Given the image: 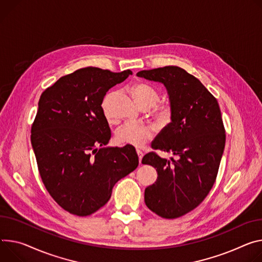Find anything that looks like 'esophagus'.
I'll list each match as a JSON object with an SVG mask.
<instances>
[{
    "label": "esophagus",
    "mask_w": 262,
    "mask_h": 262,
    "mask_svg": "<svg viewBox=\"0 0 262 262\" xmlns=\"http://www.w3.org/2000/svg\"><path fill=\"white\" fill-rule=\"evenodd\" d=\"M137 155H138V158H139V162H140V164H141L142 158H143V152L140 151V150H137Z\"/></svg>",
    "instance_id": "34e87169"
}]
</instances>
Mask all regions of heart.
Here are the masks:
<instances>
[{"instance_id":"1","label":"heart","mask_w":262,"mask_h":262,"mask_svg":"<svg viewBox=\"0 0 262 262\" xmlns=\"http://www.w3.org/2000/svg\"><path fill=\"white\" fill-rule=\"evenodd\" d=\"M132 94L138 104L142 108L149 110L155 106L154 118L160 126H166L169 124L172 119V108L169 104H158L161 99V93L152 85L146 82H137L132 86ZM110 100V94L103 100V111L106 118L110 120V115L107 114V103ZM152 137V130L150 127L142 124L127 123L119 127L116 132L115 138L117 143L121 145H128L136 148H141L145 145Z\"/></svg>"}]
</instances>
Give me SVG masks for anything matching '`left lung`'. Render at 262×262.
Here are the masks:
<instances>
[{
  "mask_svg": "<svg viewBox=\"0 0 262 262\" xmlns=\"http://www.w3.org/2000/svg\"><path fill=\"white\" fill-rule=\"evenodd\" d=\"M137 75L167 90L172 119L151 147L178 156L169 161L152 151L142 159L158 172L155 184L145 189L144 201L159 216L178 219L195 209L215 183L226 143L221 108L205 85L180 67L143 70Z\"/></svg>",
  "mask_w": 262,
  "mask_h": 262,
  "instance_id": "left-lung-1",
  "label": "left lung"
}]
</instances>
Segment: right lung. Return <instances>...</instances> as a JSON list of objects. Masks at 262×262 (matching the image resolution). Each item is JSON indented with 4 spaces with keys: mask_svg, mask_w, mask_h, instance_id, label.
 <instances>
[{
    "mask_svg": "<svg viewBox=\"0 0 262 262\" xmlns=\"http://www.w3.org/2000/svg\"><path fill=\"white\" fill-rule=\"evenodd\" d=\"M132 74L79 69L39 98L31 127L38 171L53 200L74 215H91L103 207L115 184L138 167L133 146L105 147L111 129L101 106L106 92Z\"/></svg>",
    "mask_w": 262,
    "mask_h": 262,
    "instance_id": "right-lung-1",
    "label": "right lung"
}]
</instances>
